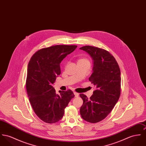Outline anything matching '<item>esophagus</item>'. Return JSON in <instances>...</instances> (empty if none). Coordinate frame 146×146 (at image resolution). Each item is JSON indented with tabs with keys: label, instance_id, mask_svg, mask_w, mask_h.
I'll list each match as a JSON object with an SVG mask.
<instances>
[{
	"label": "esophagus",
	"instance_id": "1",
	"mask_svg": "<svg viewBox=\"0 0 146 146\" xmlns=\"http://www.w3.org/2000/svg\"><path fill=\"white\" fill-rule=\"evenodd\" d=\"M74 96H75V97H78L79 96V94L78 93H77V92H74Z\"/></svg>",
	"mask_w": 146,
	"mask_h": 146
}]
</instances>
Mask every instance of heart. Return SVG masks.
<instances>
[{"mask_svg": "<svg viewBox=\"0 0 146 146\" xmlns=\"http://www.w3.org/2000/svg\"><path fill=\"white\" fill-rule=\"evenodd\" d=\"M90 63L89 60L85 57H82L79 58L78 60V63Z\"/></svg>", "mask_w": 146, "mask_h": 146, "instance_id": "1", "label": "heart"}]
</instances>
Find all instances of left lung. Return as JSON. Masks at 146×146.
<instances>
[{"mask_svg": "<svg viewBox=\"0 0 146 146\" xmlns=\"http://www.w3.org/2000/svg\"><path fill=\"white\" fill-rule=\"evenodd\" d=\"M93 60V73L89 80L96 87L88 98L79 96L83 101L80 108L82 118L94 123L104 119L112 111L121 94V71L115 59L107 50L90 45L80 48Z\"/></svg>", "mask_w": 146, "mask_h": 146, "instance_id": "left-lung-1", "label": "left lung"}]
</instances>
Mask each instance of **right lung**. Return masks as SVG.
I'll return each mask as SVG.
<instances>
[{"instance_id": "obj_1", "label": "right lung", "mask_w": 146, "mask_h": 146, "mask_svg": "<svg viewBox=\"0 0 146 146\" xmlns=\"http://www.w3.org/2000/svg\"><path fill=\"white\" fill-rule=\"evenodd\" d=\"M77 45H56L36 52L28 66L26 89L34 112L43 122L54 123L62 119L74 94L70 90L56 94L53 87L60 74V64Z\"/></svg>"}]
</instances>
